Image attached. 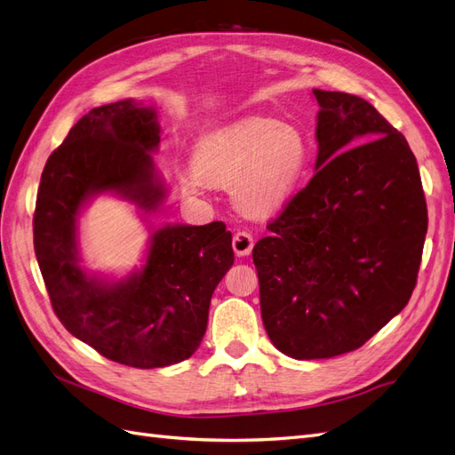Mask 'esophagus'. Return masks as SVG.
Listing matches in <instances>:
<instances>
[{
  "label": "esophagus",
  "instance_id": "1",
  "mask_svg": "<svg viewBox=\"0 0 455 455\" xmlns=\"http://www.w3.org/2000/svg\"><path fill=\"white\" fill-rule=\"evenodd\" d=\"M231 246H233V251H235L237 256H249L252 252V246H254L252 233L244 231V229L237 231L235 235H233Z\"/></svg>",
  "mask_w": 455,
  "mask_h": 455
}]
</instances>
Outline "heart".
Returning <instances> with one entry per match:
<instances>
[{"label":"heart","mask_w":455,"mask_h":455,"mask_svg":"<svg viewBox=\"0 0 455 455\" xmlns=\"http://www.w3.org/2000/svg\"><path fill=\"white\" fill-rule=\"evenodd\" d=\"M311 148L294 125L269 117H244L204 132L194 151V169L180 172L189 194L206 182L229 186L243 212L267 214L291 197L306 176Z\"/></svg>","instance_id":"1"}]
</instances>
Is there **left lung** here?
I'll return each mask as SVG.
<instances>
[{"label":"left lung","instance_id":"left-lung-1","mask_svg":"<svg viewBox=\"0 0 455 455\" xmlns=\"http://www.w3.org/2000/svg\"><path fill=\"white\" fill-rule=\"evenodd\" d=\"M319 154L252 259L261 321L298 361L359 349L414 292L427 233L418 161L361 96L313 89Z\"/></svg>","mask_w":455,"mask_h":455}]
</instances>
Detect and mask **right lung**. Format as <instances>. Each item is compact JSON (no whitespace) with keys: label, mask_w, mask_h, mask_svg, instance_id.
<instances>
[{"label":"right lung","mask_w":455,"mask_h":455,"mask_svg":"<svg viewBox=\"0 0 455 455\" xmlns=\"http://www.w3.org/2000/svg\"><path fill=\"white\" fill-rule=\"evenodd\" d=\"M161 129L154 108L119 100L92 108L49 156L34 212V249L51 306L64 328L106 359L163 368L189 359L209 321L214 288L233 266L224 222L164 226L151 235L142 271L108 283L77 258V214L96 194L154 211L164 188L149 151Z\"/></svg>","instance_id":"1"}]
</instances>
